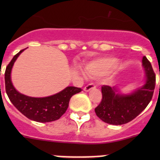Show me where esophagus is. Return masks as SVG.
Instances as JSON below:
<instances>
[{
	"label": "esophagus",
	"instance_id": "1",
	"mask_svg": "<svg viewBox=\"0 0 160 160\" xmlns=\"http://www.w3.org/2000/svg\"><path fill=\"white\" fill-rule=\"evenodd\" d=\"M94 88H96V86L93 84H88L87 85L86 87H84V88H83V90H84L85 92H89L90 90L94 89Z\"/></svg>",
	"mask_w": 160,
	"mask_h": 160
}]
</instances>
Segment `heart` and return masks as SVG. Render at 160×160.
Returning a JSON list of instances; mask_svg holds the SVG:
<instances>
[{
	"label": "heart",
	"mask_w": 160,
	"mask_h": 160,
	"mask_svg": "<svg viewBox=\"0 0 160 160\" xmlns=\"http://www.w3.org/2000/svg\"><path fill=\"white\" fill-rule=\"evenodd\" d=\"M119 60L114 57H103L94 59L85 64V70L91 77H102L112 70L118 64ZM81 74L84 75L83 71Z\"/></svg>",
	"instance_id": "b5f03b06"
}]
</instances>
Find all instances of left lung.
I'll return each mask as SVG.
<instances>
[{
  "instance_id": "1",
  "label": "left lung",
  "mask_w": 160,
  "mask_h": 160,
  "mask_svg": "<svg viewBox=\"0 0 160 160\" xmlns=\"http://www.w3.org/2000/svg\"><path fill=\"white\" fill-rule=\"evenodd\" d=\"M142 62L145 72L142 86L127 93H122L117 87L101 88L102 101L95 108V113L103 122L114 125L126 124L136 118L149 104L156 85V75L146 56L142 57Z\"/></svg>"
}]
</instances>
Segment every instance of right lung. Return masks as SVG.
Wrapping results in <instances>:
<instances>
[{"label":"right lung","mask_w":160,"mask_h":160,"mask_svg":"<svg viewBox=\"0 0 160 160\" xmlns=\"http://www.w3.org/2000/svg\"><path fill=\"white\" fill-rule=\"evenodd\" d=\"M25 49L17 53L6 68V93L14 107L30 120L42 123L58 120L68 108L71 97L80 93L82 89L67 87L59 93L44 98L29 97L18 91L11 80V70L18 57Z\"/></svg>","instance_id":"1"}]
</instances>
